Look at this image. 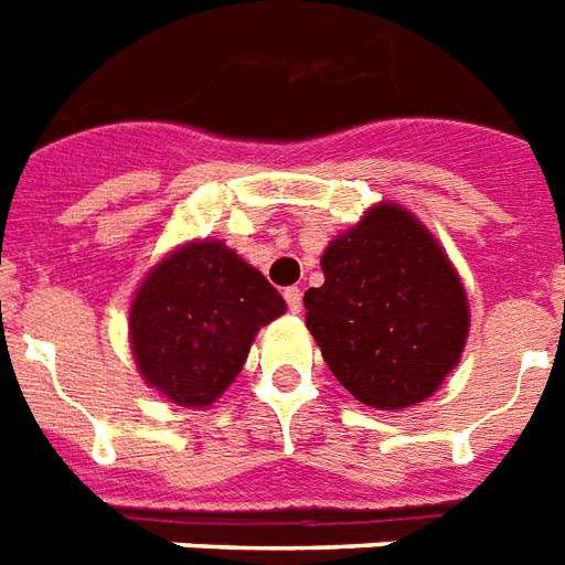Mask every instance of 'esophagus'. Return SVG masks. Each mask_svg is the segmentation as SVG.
Masks as SVG:
<instances>
[{"mask_svg": "<svg viewBox=\"0 0 565 565\" xmlns=\"http://www.w3.org/2000/svg\"><path fill=\"white\" fill-rule=\"evenodd\" d=\"M284 299H287V308H290V313H301V290H299V287H287V290H284Z\"/></svg>", "mask_w": 565, "mask_h": 565, "instance_id": "esophagus-1", "label": "esophagus"}]
</instances>
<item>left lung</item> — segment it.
<instances>
[{"instance_id": "left-lung-1", "label": "left lung", "mask_w": 565, "mask_h": 565, "mask_svg": "<svg viewBox=\"0 0 565 565\" xmlns=\"http://www.w3.org/2000/svg\"><path fill=\"white\" fill-rule=\"evenodd\" d=\"M326 284L305 292L308 331L328 370L377 411L425 402L469 337L460 275L402 204H375L322 255Z\"/></svg>"}]
</instances>
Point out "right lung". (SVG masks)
Listing matches in <instances>:
<instances>
[{"label": "right lung", "instance_id": "obj_1", "mask_svg": "<svg viewBox=\"0 0 565 565\" xmlns=\"http://www.w3.org/2000/svg\"><path fill=\"white\" fill-rule=\"evenodd\" d=\"M287 310L281 292L222 239H193L146 275L128 337L137 370L179 407H207L248 358L260 326Z\"/></svg>", "mask_w": 565, "mask_h": 565}]
</instances>
